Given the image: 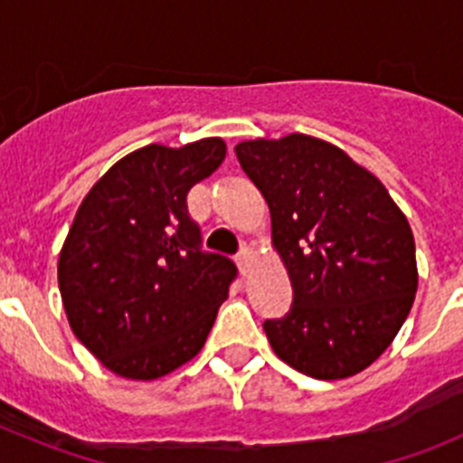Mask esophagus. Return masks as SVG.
<instances>
[{
    "mask_svg": "<svg viewBox=\"0 0 463 463\" xmlns=\"http://www.w3.org/2000/svg\"><path fill=\"white\" fill-rule=\"evenodd\" d=\"M250 260H252V250L248 248V245H241L239 255H236V264H239L241 273H248V267H250Z\"/></svg>",
    "mask_w": 463,
    "mask_h": 463,
    "instance_id": "1",
    "label": "esophagus"
}]
</instances>
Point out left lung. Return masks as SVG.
I'll return each instance as SVG.
<instances>
[{
	"label": "left lung",
	"mask_w": 463,
	"mask_h": 463,
	"mask_svg": "<svg viewBox=\"0 0 463 463\" xmlns=\"http://www.w3.org/2000/svg\"><path fill=\"white\" fill-rule=\"evenodd\" d=\"M271 211L292 282L285 317L264 322L273 353L317 380L359 373L390 347L417 292L415 239L371 171L341 148L289 134L236 146Z\"/></svg>",
	"instance_id": "8db88e82"
}]
</instances>
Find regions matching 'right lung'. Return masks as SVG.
<instances>
[{"instance_id":"obj_1","label":"right lung","mask_w":463,"mask_h":463,"mask_svg":"<svg viewBox=\"0 0 463 463\" xmlns=\"http://www.w3.org/2000/svg\"><path fill=\"white\" fill-rule=\"evenodd\" d=\"M224 153L222 138L150 143L110 166L76 211L60 294L76 338L116 375L162 378L206 343L236 267L202 250L187 192Z\"/></svg>"}]
</instances>
